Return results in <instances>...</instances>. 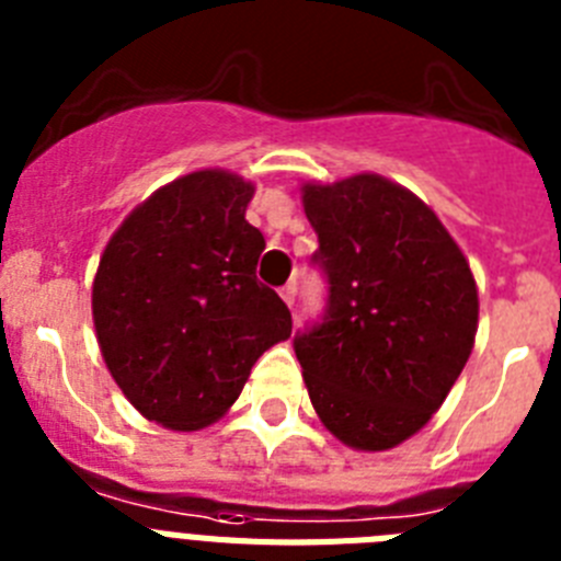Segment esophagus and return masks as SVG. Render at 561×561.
I'll return each instance as SVG.
<instances>
[{"label": "esophagus", "mask_w": 561, "mask_h": 561, "mask_svg": "<svg viewBox=\"0 0 561 561\" xmlns=\"http://www.w3.org/2000/svg\"><path fill=\"white\" fill-rule=\"evenodd\" d=\"M295 295H297V286L295 284H286V286H280V297H284V304L289 306H295Z\"/></svg>", "instance_id": "1"}]
</instances>
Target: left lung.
<instances>
[{
  "mask_svg": "<svg viewBox=\"0 0 561 561\" xmlns=\"http://www.w3.org/2000/svg\"><path fill=\"white\" fill-rule=\"evenodd\" d=\"M323 317L295 334L309 399L354 449L419 433L472 354L478 289L463 252L419 196L376 173L304 185Z\"/></svg>",
  "mask_w": 561,
  "mask_h": 561,
  "instance_id": "8db88e82",
  "label": "left lung"
}]
</instances>
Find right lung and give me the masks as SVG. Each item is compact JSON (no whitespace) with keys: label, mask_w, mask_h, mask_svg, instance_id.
Segmentation results:
<instances>
[{"label":"right lung","mask_w":561,"mask_h":561,"mask_svg":"<svg viewBox=\"0 0 561 561\" xmlns=\"http://www.w3.org/2000/svg\"><path fill=\"white\" fill-rule=\"evenodd\" d=\"M255 187L196 171L114 232L92 286L106 368L148 421L199 430L225 415L252 365L289 340L291 314L257 280L266 241L244 219Z\"/></svg>","instance_id":"obj_1"}]
</instances>
